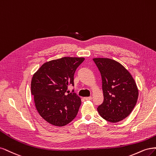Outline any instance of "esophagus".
<instances>
[{"mask_svg":"<svg viewBox=\"0 0 156 156\" xmlns=\"http://www.w3.org/2000/svg\"><path fill=\"white\" fill-rule=\"evenodd\" d=\"M84 99L86 100H90L92 99V97H84Z\"/></svg>","mask_w":156,"mask_h":156,"instance_id":"esophagus-1","label":"esophagus"}]
</instances>
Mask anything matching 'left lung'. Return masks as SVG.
<instances>
[{"instance_id": "left-lung-1", "label": "left lung", "mask_w": 156, "mask_h": 156, "mask_svg": "<svg viewBox=\"0 0 156 156\" xmlns=\"http://www.w3.org/2000/svg\"><path fill=\"white\" fill-rule=\"evenodd\" d=\"M101 74L103 103L98 112L108 122L126 118L136 105L139 91L132 76L122 65L109 58H94Z\"/></svg>"}]
</instances>
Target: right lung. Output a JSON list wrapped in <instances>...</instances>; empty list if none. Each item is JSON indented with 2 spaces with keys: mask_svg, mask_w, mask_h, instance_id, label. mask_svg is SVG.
<instances>
[{
  "mask_svg": "<svg viewBox=\"0 0 156 156\" xmlns=\"http://www.w3.org/2000/svg\"><path fill=\"white\" fill-rule=\"evenodd\" d=\"M84 58L63 57L41 65L33 75L31 93L37 111L41 117L56 126L67 125L76 117L81 98L68 93L74 85V74Z\"/></svg>",
  "mask_w": 156,
  "mask_h": 156,
  "instance_id": "1",
  "label": "right lung"
}]
</instances>
